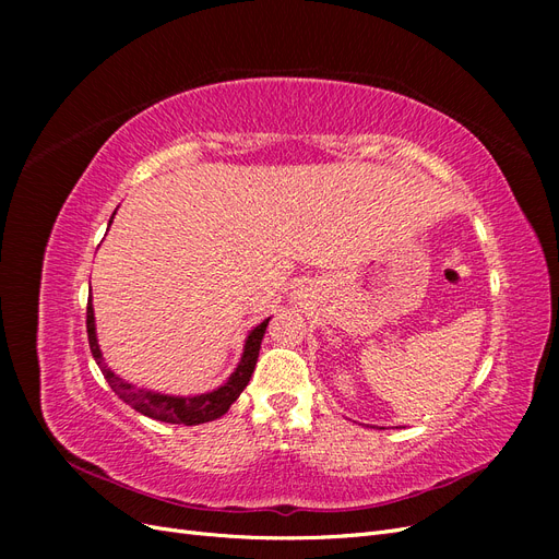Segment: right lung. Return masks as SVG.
<instances>
[{"label":"right lung","instance_id":"right-lung-1","mask_svg":"<svg viewBox=\"0 0 559 559\" xmlns=\"http://www.w3.org/2000/svg\"><path fill=\"white\" fill-rule=\"evenodd\" d=\"M114 214H111V218H114ZM267 321H270V317L265 321H261L259 326H253L249 331L247 341H245L242 359H240L238 368H235V373L222 386L214 389V392L200 394V396H170V394L148 392V389H138L134 384L118 378L111 368H107V364L103 359V352H99V345H97L95 314H93V302L91 300H88V308H86V329H88L91 352H93V357H95L99 370H103L105 380L118 394V399H123L128 405H132L134 411L146 415V417L170 421V425H186V427L205 425V421L222 417V415L228 413L230 405L238 401V396L242 394V389L249 384L253 368H257L259 349H261V341H263Z\"/></svg>","mask_w":559,"mask_h":559}]
</instances>
